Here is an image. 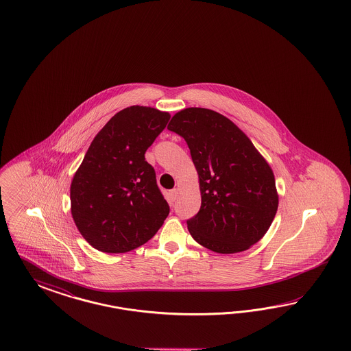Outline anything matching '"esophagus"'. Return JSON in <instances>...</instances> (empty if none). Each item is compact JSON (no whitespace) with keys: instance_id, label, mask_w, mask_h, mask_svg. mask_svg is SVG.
I'll return each mask as SVG.
<instances>
[{"instance_id":"esophagus-1","label":"esophagus","mask_w":351,"mask_h":351,"mask_svg":"<svg viewBox=\"0 0 351 351\" xmlns=\"http://www.w3.org/2000/svg\"><path fill=\"white\" fill-rule=\"evenodd\" d=\"M178 195H179V191H178V189H172V191L169 193V199H170V202H175L176 198H178Z\"/></svg>"}]
</instances>
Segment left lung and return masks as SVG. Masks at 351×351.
Wrapping results in <instances>:
<instances>
[{"mask_svg":"<svg viewBox=\"0 0 351 351\" xmlns=\"http://www.w3.org/2000/svg\"><path fill=\"white\" fill-rule=\"evenodd\" d=\"M167 128L185 138L202 197L188 220L191 237L217 254H237L257 243L273 223L278 191L271 167L245 132L206 108L178 112Z\"/></svg>","mask_w":351,"mask_h":351,"instance_id":"1","label":"left lung"}]
</instances>
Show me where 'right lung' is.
<instances>
[{
    "mask_svg": "<svg viewBox=\"0 0 351 351\" xmlns=\"http://www.w3.org/2000/svg\"><path fill=\"white\" fill-rule=\"evenodd\" d=\"M170 117L156 108L128 106L106 122L87 149L71 184V213L97 251H132L154 237L169 216L145 152Z\"/></svg>",
    "mask_w": 351,
    "mask_h": 351,
    "instance_id": "add662e5",
    "label": "right lung"
}]
</instances>
